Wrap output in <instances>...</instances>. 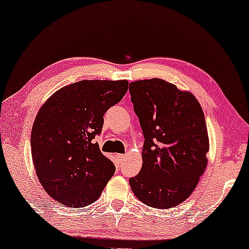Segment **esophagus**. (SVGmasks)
<instances>
[{
  "label": "esophagus",
  "instance_id": "esophagus-1",
  "mask_svg": "<svg viewBox=\"0 0 249 249\" xmlns=\"http://www.w3.org/2000/svg\"><path fill=\"white\" fill-rule=\"evenodd\" d=\"M124 159H125V155H124V154H118L117 155V160L119 161V163L124 162Z\"/></svg>",
  "mask_w": 249,
  "mask_h": 249
}]
</instances>
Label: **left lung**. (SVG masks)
Listing matches in <instances>:
<instances>
[{
  "instance_id": "left-lung-1",
  "label": "left lung",
  "mask_w": 249,
  "mask_h": 249,
  "mask_svg": "<svg viewBox=\"0 0 249 249\" xmlns=\"http://www.w3.org/2000/svg\"><path fill=\"white\" fill-rule=\"evenodd\" d=\"M129 91L145 138L142 166L129 179L132 192L154 209L177 206L207 165L204 112L193 94L158 78L130 83Z\"/></svg>"
}]
</instances>
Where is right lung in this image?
Returning <instances> with one entry per match:
<instances>
[{"instance_id":"obj_1","label":"right lung","mask_w":249,"mask_h":249,"mask_svg":"<svg viewBox=\"0 0 249 249\" xmlns=\"http://www.w3.org/2000/svg\"><path fill=\"white\" fill-rule=\"evenodd\" d=\"M127 80H81L54 93L34 122L30 145L36 175L49 195L68 207L94 203L114 175L95 136L108 108L122 100Z\"/></svg>"}]
</instances>
